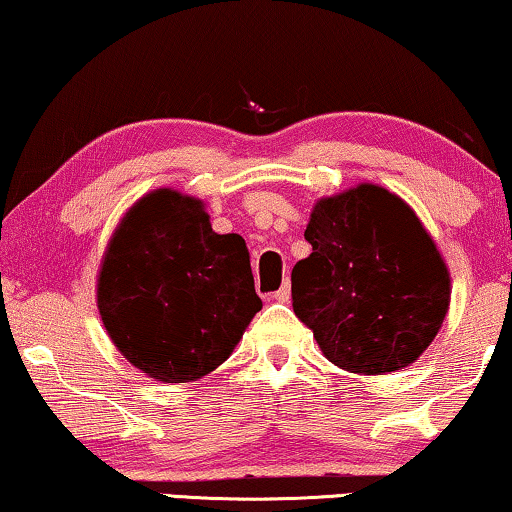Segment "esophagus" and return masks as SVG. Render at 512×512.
Masks as SVG:
<instances>
[{
    "mask_svg": "<svg viewBox=\"0 0 512 512\" xmlns=\"http://www.w3.org/2000/svg\"><path fill=\"white\" fill-rule=\"evenodd\" d=\"M272 298L274 300H277V302H288V300H291V281H284V284H281V288H279V291L277 293H274L272 295Z\"/></svg>",
    "mask_w": 512,
    "mask_h": 512,
    "instance_id": "esophagus-1",
    "label": "esophagus"
}]
</instances>
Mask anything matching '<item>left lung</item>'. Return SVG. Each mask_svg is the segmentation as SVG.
<instances>
[{
    "label": "left lung",
    "instance_id": "obj_1",
    "mask_svg": "<svg viewBox=\"0 0 512 512\" xmlns=\"http://www.w3.org/2000/svg\"><path fill=\"white\" fill-rule=\"evenodd\" d=\"M291 274L293 311L332 365L376 376L409 367L450 305V272L402 198L358 184L321 198Z\"/></svg>",
    "mask_w": 512,
    "mask_h": 512
}]
</instances>
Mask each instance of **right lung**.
Returning a JSON list of instances; mask_svg holds the SVG:
<instances>
[{"label": "right lung", "instance_id": "add662e5", "mask_svg": "<svg viewBox=\"0 0 512 512\" xmlns=\"http://www.w3.org/2000/svg\"><path fill=\"white\" fill-rule=\"evenodd\" d=\"M96 305L133 367L152 379L187 383L233 353L263 302L240 235L214 233L198 198L157 189L115 228Z\"/></svg>", "mask_w": 512, "mask_h": 512}]
</instances>
